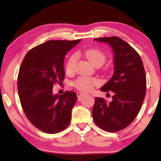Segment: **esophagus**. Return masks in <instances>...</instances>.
<instances>
[{
  "mask_svg": "<svg viewBox=\"0 0 161 161\" xmlns=\"http://www.w3.org/2000/svg\"><path fill=\"white\" fill-rule=\"evenodd\" d=\"M83 93H82V92H77V96H78V98H80L81 97H82L83 95Z\"/></svg>",
  "mask_w": 161,
  "mask_h": 161,
  "instance_id": "34e87169",
  "label": "esophagus"
}]
</instances>
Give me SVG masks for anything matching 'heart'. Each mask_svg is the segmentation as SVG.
Listing matches in <instances>:
<instances>
[{
  "instance_id": "obj_1",
  "label": "heart",
  "mask_w": 161,
  "mask_h": 161,
  "mask_svg": "<svg viewBox=\"0 0 161 161\" xmlns=\"http://www.w3.org/2000/svg\"><path fill=\"white\" fill-rule=\"evenodd\" d=\"M84 56L89 62L96 66L100 64L102 66L105 61V56L102 51L97 49H89L84 53ZM76 61V56H72L68 59L66 64L65 69L67 73H71L73 71L75 64ZM100 81L97 78H91V77L81 76L75 81V86L79 90L83 92H89L93 89L94 86L99 84Z\"/></svg>"
}]
</instances>
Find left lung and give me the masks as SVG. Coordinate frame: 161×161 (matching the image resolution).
Returning <instances> with one entry per match:
<instances>
[{
	"label": "left lung",
	"instance_id": "1",
	"mask_svg": "<svg viewBox=\"0 0 161 161\" xmlns=\"http://www.w3.org/2000/svg\"><path fill=\"white\" fill-rule=\"evenodd\" d=\"M94 40L111 47L114 68L113 76L100 89L113 92L112 101L106 103L103 98L95 97L92 116L98 127L114 133L127 127L139 113L146 95V74L138 53L119 37Z\"/></svg>",
	"mask_w": 161,
	"mask_h": 161
}]
</instances>
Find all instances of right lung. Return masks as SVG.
<instances>
[{
    "label": "right lung",
    "instance_id": "add662e5",
    "mask_svg": "<svg viewBox=\"0 0 161 161\" xmlns=\"http://www.w3.org/2000/svg\"><path fill=\"white\" fill-rule=\"evenodd\" d=\"M80 42H46L29 50L19 68L17 90L22 108L31 124L45 133L62 131L71 120L77 94L72 91L53 94V88L55 83H62L66 54Z\"/></svg>",
    "mask_w": 161,
    "mask_h": 161
}]
</instances>
